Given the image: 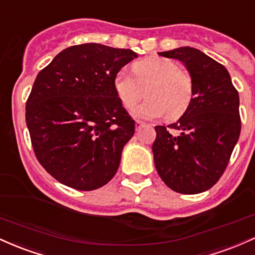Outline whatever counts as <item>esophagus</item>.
I'll list each match as a JSON object with an SVG mask.
<instances>
[{"label":"esophagus","mask_w":255,"mask_h":255,"mask_svg":"<svg viewBox=\"0 0 255 255\" xmlns=\"http://www.w3.org/2000/svg\"><path fill=\"white\" fill-rule=\"evenodd\" d=\"M145 123L144 122H141V120H136V128L137 130H139L142 127H144Z\"/></svg>","instance_id":"34e87169"}]
</instances>
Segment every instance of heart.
Segmentation results:
<instances>
[{"mask_svg": "<svg viewBox=\"0 0 255 255\" xmlns=\"http://www.w3.org/2000/svg\"><path fill=\"white\" fill-rule=\"evenodd\" d=\"M135 76L122 68L116 73L113 88L123 107L132 110L142 99L147 87L148 100L137 106L133 114L137 118L154 119L166 114L167 120H176L188 111L194 97V82L173 60L151 56L132 65Z\"/></svg>", "mask_w": 255, "mask_h": 255, "instance_id": "b5f03b06", "label": "heart"}]
</instances>
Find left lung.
Segmentation results:
<instances>
[{"label":"left lung","instance_id":"left-lung-1","mask_svg":"<svg viewBox=\"0 0 255 255\" xmlns=\"http://www.w3.org/2000/svg\"><path fill=\"white\" fill-rule=\"evenodd\" d=\"M159 55L185 65L194 82V97L178 122L155 127L154 164L172 190L202 193L219 181L239 141V93L227 68L199 49L181 47Z\"/></svg>","mask_w":255,"mask_h":255}]
</instances>
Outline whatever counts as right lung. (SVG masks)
<instances>
[{
	"instance_id": "add662e5",
	"label": "right lung",
	"mask_w": 255,
	"mask_h": 255,
	"mask_svg": "<svg viewBox=\"0 0 255 255\" xmlns=\"http://www.w3.org/2000/svg\"><path fill=\"white\" fill-rule=\"evenodd\" d=\"M135 51L99 43L66 48L37 74L26 101V125L36 158L73 189L104 187L118 170L135 122L113 88Z\"/></svg>"
}]
</instances>
